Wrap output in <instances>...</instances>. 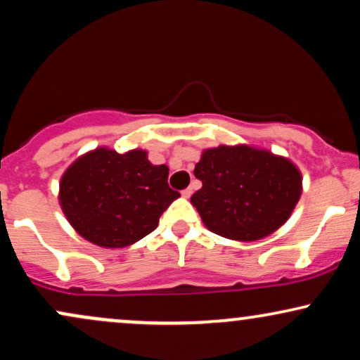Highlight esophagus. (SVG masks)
Returning a JSON list of instances; mask_svg holds the SVG:
<instances>
[{
  "label": "esophagus",
  "mask_w": 360,
  "mask_h": 360,
  "mask_svg": "<svg viewBox=\"0 0 360 360\" xmlns=\"http://www.w3.org/2000/svg\"><path fill=\"white\" fill-rule=\"evenodd\" d=\"M191 194H193V188H186L184 191H183V196L184 198H189V196H191Z\"/></svg>",
  "instance_id": "obj_1"
}]
</instances>
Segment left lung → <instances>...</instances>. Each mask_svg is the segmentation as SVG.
I'll return each instance as SVG.
<instances>
[{"label": "left lung", "mask_w": 360, "mask_h": 360, "mask_svg": "<svg viewBox=\"0 0 360 360\" xmlns=\"http://www.w3.org/2000/svg\"><path fill=\"white\" fill-rule=\"evenodd\" d=\"M191 196L208 230L252 242L279 229L301 196V174L284 157L247 146L208 148L194 167Z\"/></svg>", "instance_id": "1"}]
</instances>
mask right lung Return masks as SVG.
Instances as JSON below:
<instances>
[{
  "mask_svg": "<svg viewBox=\"0 0 360 360\" xmlns=\"http://www.w3.org/2000/svg\"><path fill=\"white\" fill-rule=\"evenodd\" d=\"M167 177L166 164H150L147 152L96 148L62 176V212L86 240L110 249L131 245L154 232L160 214L179 198Z\"/></svg>",
  "mask_w": 360,
  "mask_h": 360,
  "instance_id": "right-lung-1",
  "label": "right lung"
}]
</instances>
